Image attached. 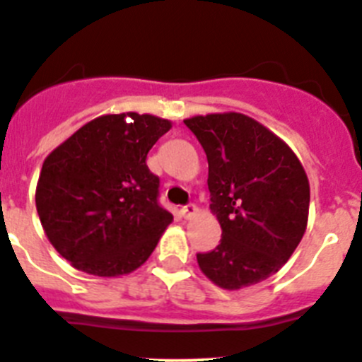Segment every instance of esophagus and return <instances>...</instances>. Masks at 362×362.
Masks as SVG:
<instances>
[{
  "label": "esophagus",
  "instance_id": "34e87169",
  "mask_svg": "<svg viewBox=\"0 0 362 362\" xmlns=\"http://www.w3.org/2000/svg\"><path fill=\"white\" fill-rule=\"evenodd\" d=\"M197 207L193 206V204H188V206H185L181 209V214H182V218H186V220H189V218H193L197 214Z\"/></svg>",
  "mask_w": 362,
  "mask_h": 362
}]
</instances>
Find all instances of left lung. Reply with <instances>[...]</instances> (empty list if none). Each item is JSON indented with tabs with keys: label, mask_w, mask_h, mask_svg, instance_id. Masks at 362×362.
Masks as SVG:
<instances>
[{
	"label": "left lung",
	"mask_w": 362,
	"mask_h": 362,
	"mask_svg": "<svg viewBox=\"0 0 362 362\" xmlns=\"http://www.w3.org/2000/svg\"><path fill=\"white\" fill-rule=\"evenodd\" d=\"M185 124L206 151L209 209L221 227L220 245L197 255L200 271L225 291L260 284L306 232V170L287 142L246 114L193 116Z\"/></svg>",
	"instance_id": "obj_1"
}]
</instances>
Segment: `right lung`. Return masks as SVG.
Listing matches in <instances>:
<instances>
[{
  "instance_id": "right-lung-1",
  "label": "right lung",
  "mask_w": 362,
  "mask_h": 362,
  "mask_svg": "<svg viewBox=\"0 0 362 362\" xmlns=\"http://www.w3.org/2000/svg\"><path fill=\"white\" fill-rule=\"evenodd\" d=\"M173 128L153 114H103L88 121L42 165L38 216L56 252L75 269L116 278L139 269L173 221L158 206L149 149Z\"/></svg>"
}]
</instances>
